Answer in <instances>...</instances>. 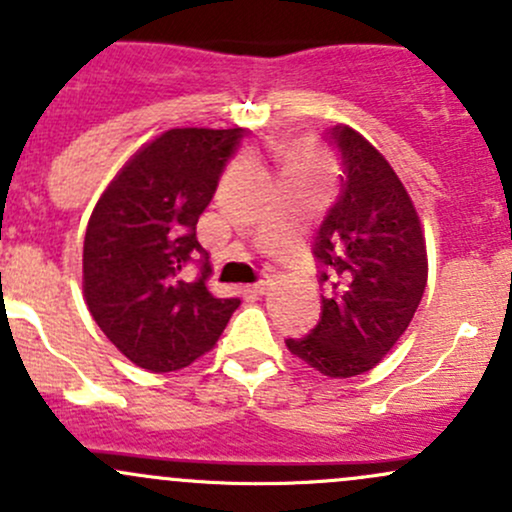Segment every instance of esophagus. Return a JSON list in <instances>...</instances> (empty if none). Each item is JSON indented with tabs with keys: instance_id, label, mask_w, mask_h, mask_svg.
Segmentation results:
<instances>
[{
	"instance_id": "esophagus-1",
	"label": "esophagus",
	"mask_w": 512,
	"mask_h": 512,
	"mask_svg": "<svg viewBox=\"0 0 512 512\" xmlns=\"http://www.w3.org/2000/svg\"><path fill=\"white\" fill-rule=\"evenodd\" d=\"M270 287H272V279H270V277H262L260 282L252 284V289H255V294H267V292H270Z\"/></svg>"
}]
</instances>
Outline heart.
Instances as JSON below:
<instances>
[{"label":"heart","instance_id":"b5f03b06","mask_svg":"<svg viewBox=\"0 0 512 512\" xmlns=\"http://www.w3.org/2000/svg\"><path fill=\"white\" fill-rule=\"evenodd\" d=\"M282 157L287 161L289 171H309L314 166H319V154L306 142H294L289 147H284Z\"/></svg>","mask_w":512,"mask_h":512}]
</instances>
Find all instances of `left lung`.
Wrapping results in <instances>:
<instances>
[{"instance_id":"8db88e82","label":"left lung","mask_w":512,"mask_h":512,"mask_svg":"<svg viewBox=\"0 0 512 512\" xmlns=\"http://www.w3.org/2000/svg\"><path fill=\"white\" fill-rule=\"evenodd\" d=\"M341 196L316 235L314 255L331 292L321 321L287 348L326 378L373 370L410 326L427 287V242L410 193L360 132L336 125Z\"/></svg>"}]
</instances>
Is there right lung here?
I'll return each mask as SVG.
<instances>
[{
  "mask_svg": "<svg viewBox=\"0 0 512 512\" xmlns=\"http://www.w3.org/2000/svg\"><path fill=\"white\" fill-rule=\"evenodd\" d=\"M242 127H174L129 157L95 203L83 242V297L112 346L152 373L181 370L218 343L238 297H215L196 252L198 215L211 203Z\"/></svg>",
  "mask_w": 512,
  "mask_h": 512,
  "instance_id": "add662e5",
  "label": "right lung"
}]
</instances>
